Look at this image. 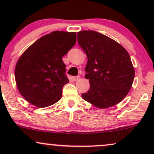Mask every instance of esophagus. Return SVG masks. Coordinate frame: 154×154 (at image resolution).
<instances>
[{"label": "esophagus", "instance_id": "obj_1", "mask_svg": "<svg viewBox=\"0 0 154 154\" xmlns=\"http://www.w3.org/2000/svg\"><path fill=\"white\" fill-rule=\"evenodd\" d=\"M73 80L74 81H77L80 79V76H75V77H73Z\"/></svg>", "mask_w": 154, "mask_h": 154}]
</instances>
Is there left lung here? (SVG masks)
<instances>
[{
	"instance_id": "obj_1",
	"label": "left lung",
	"mask_w": 154,
	"mask_h": 154,
	"mask_svg": "<svg viewBox=\"0 0 154 154\" xmlns=\"http://www.w3.org/2000/svg\"><path fill=\"white\" fill-rule=\"evenodd\" d=\"M77 41L88 57L85 77L89 79L90 88L82 98L99 109L119 103L135 77L128 52L114 40L93 30L77 32Z\"/></svg>"
}]
</instances>
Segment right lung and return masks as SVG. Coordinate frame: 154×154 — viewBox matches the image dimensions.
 I'll list each match as a JSON object with an SVG mask.
<instances>
[{
	"label": "right lung",
	"mask_w": 154,
	"mask_h": 154,
	"mask_svg": "<svg viewBox=\"0 0 154 154\" xmlns=\"http://www.w3.org/2000/svg\"><path fill=\"white\" fill-rule=\"evenodd\" d=\"M76 32L54 31L28 48L17 61L15 80L23 98L38 108L61 99L69 79L62 57L75 45Z\"/></svg>",
	"instance_id": "right-lung-1"
}]
</instances>
